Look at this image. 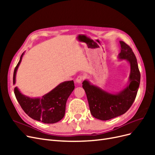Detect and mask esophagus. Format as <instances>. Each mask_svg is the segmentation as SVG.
<instances>
[{"mask_svg":"<svg viewBox=\"0 0 155 155\" xmlns=\"http://www.w3.org/2000/svg\"><path fill=\"white\" fill-rule=\"evenodd\" d=\"M83 79H84V76H79L77 77V78L76 79V82L78 83H80L82 81V80H83Z\"/></svg>","mask_w":155,"mask_h":155,"instance_id":"esophagus-1","label":"esophagus"}]
</instances>
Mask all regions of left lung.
I'll list each match as a JSON object with an SVG mask.
<instances>
[{
  "instance_id": "8db88e82",
  "label": "left lung",
  "mask_w": 155,
  "mask_h": 155,
  "mask_svg": "<svg viewBox=\"0 0 155 155\" xmlns=\"http://www.w3.org/2000/svg\"><path fill=\"white\" fill-rule=\"evenodd\" d=\"M120 43L121 51L118 58L120 59H127L130 63L129 85L119 93L112 94L91 85L87 80L82 83L91 113L94 118L101 120H109L125 113L133 105L140 85V72L137 58L128 45L121 41Z\"/></svg>"
}]
</instances>
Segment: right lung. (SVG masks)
Here are the masks:
<instances>
[{"label": "right lung", "instance_id": "add662e5", "mask_svg": "<svg viewBox=\"0 0 155 155\" xmlns=\"http://www.w3.org/2000/svg\"><path fill=\"white\" fill-rule=\"evenodd\" d=\"M23 55L24 53L14 70L13 84L15 83L16 72ZM74 87V81H64L41 98L27 97L22 94L17 87L14 88V93L22 110L30 118L45 124H54L64 117L67 101Z\"/></svg>", "mask_w": 155, "mask_h": 155}]
</instances>
